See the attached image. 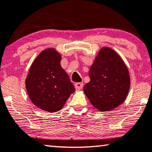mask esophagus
<instances>
[{"mask_svg": "<svg viewBox=\"0 0 152 152\" xmlns=\"http://www.w3.org/2000/svg\"><path fill=\"white\" fill-rule=\"evenodd\" d=\"M83 86H84V84L82 82H77L75 84V87L76 90H81L83 88Z\"/></svg>", "mask_w": 152, "mask_h": 152, "instance_id": "34e87169", "label": "esophagus"}]
</instances>
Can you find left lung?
I'll use <instances>...</instances> for the list:
<instances>
[{"instance_id": "obj_1", "label": "left lung", "mask_w": 152, "mask_h": 152, "mask_svg": "<svg viewBox=\"0 0 152 152\" xmlns=\"http://www.w3.org/2000/svg\"><path fill=\"white\" fill-rule=\"evenodd\" d=\"M84 92L93 107L111 111L124 102L130 88L129 70L120 55L110 48L99 50L88 72Z\"/></svg>"}]
</instances>
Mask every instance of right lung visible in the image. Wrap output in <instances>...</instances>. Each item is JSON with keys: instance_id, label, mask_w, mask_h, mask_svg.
Wrapping results in <instances>:
<instances>
[{"instance_id": "add662e5", "label": "right lung", "mask_w": 152, "mask_h": 152, "mask_svg": "<svg viewBox=\"0 0 152 152\" xmlns=\"http://www.w3.org/2000/svg\"><path fill=\"white\" fill-rule=\"evenodd\" d=\"M61 60L55 49L44 50L33 61L26 77L29 97L37 107L45 111H59L75 92L73 84L61 68Z\"/></svg>"}]
</instances>
